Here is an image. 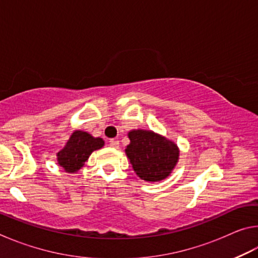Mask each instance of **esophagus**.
<instances>
[{"label": "esophagus", "mask_w": 258, "mask_h": 258, "mask_svg": "<svg viewBox=\"0 0 258 258\" xmlns=\"http://www.w3.org/2000/svg\"><path fill=\"white\" fill-rule=\"evenodd\" d=\"M109 145H110L111 148H115V149H118L119 148V142L117 141L116 139H111L110 141H109Z\"/></svg>", "instance_id": "obj_1"}]
</instances>
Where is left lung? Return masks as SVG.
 <instances>
[{
	"label": "left lung",
	"instance_id": "obj_1",
	"mask_svg": "<svg viewBox=\"0 0 258 258\" xmlns=\"http://www.w3.org/2000/svg\"><path fill=\"white\" fill-rule=\"evenodd\" d=\"M125 154L137 175L147 182H160L171 175L180 149L172 140L151 130H132Z\"/></svg>",
	"mask_w": 258,
	"mask_h": 258
}]
</instances>
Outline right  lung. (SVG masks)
Instances as JSON below:
<instances>
[{
	"instance_id": "add662e5",
	"label": "right lung",
	"mask_w": 258,
	"mask_h": 258,
	"mask_svg": "<svg viewBox=\"0 0 258 258\" xmlns=\"http://www.w3.org/2000/svg\"><path fill=\"white\" fill-rule=\"evenodd\" d=\"M104 141L84 131H74L62 149L56 154L58 164L66 173H77L93 151L101 149Z\"/></svg>"
}]
</instances>
